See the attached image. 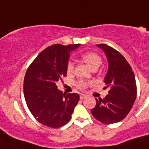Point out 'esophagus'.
I'll return each instance as SVG.
<instances>
[{"instance_id": "34e87169", "label": "esophagus", "mask_w": 149, "mask_h": 149, "mask_svg": "<svg viewBox=\"0 0 149 149\" xmlns=\"http://www.w3.org/2000/svg\"><path fill=\"white\" fill-rule=\"evenodd\" d=\"M86 97H87V95L85 94H81L80 95V98L81 99H84V98H86Z\"/></svg>"}]
</instances>
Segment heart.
<instances>
[{
    "mask_svg": "<svg viewBox=\"0 0 149 149\" xmlns=\"http://www.w3.org/2000/svg\"><path fill=\"white\" fill-rule=\"evenodd\" d=\"M81 58L84 60V61L91 68H98L101 64V59L97 54L94 52H86L81 55ZM74 71V63L73 62L69 60L67 63L66 65V72L68 74H71ZM89 81H84V80H79L76 82L75 86L79 89L84 90L86 89L87 87L88 84H89Z\"/></svg>",
    "mask_w": 149,
    "mask_h": 149,
    "instance_id": "heart-1",
    "label": "heart"
}]
</instances>
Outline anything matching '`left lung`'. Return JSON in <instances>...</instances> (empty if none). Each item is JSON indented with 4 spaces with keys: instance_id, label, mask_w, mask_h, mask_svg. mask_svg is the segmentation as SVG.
Instances as JSON below:
<instances>
[{
    "instance_id": "obj_1",
    "label": "left lung",
    "mask_w": 149,
    "mask_h": 149,
    "mask_svg": "<svg viewBox=\"0 0 149 149\" xmlns=\"http://www.w3.org/2000/svg\"><path fill=\"white\" fill-rule=\"evenodd\" d=\"M97 46L104 51L108 60L104 83L110 90L103 99L95 98L96 105L91 113L102 123H116L127 116L136 100L135 76L130 64L119 51L106 44Z\"/></svg>"
}]
</instances>
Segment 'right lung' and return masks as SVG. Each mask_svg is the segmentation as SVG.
Wrapping results in <instances>:
<instances>
[{
	"label": "right lung",
	"mask_w": 149,
	"mask_h": 149,
	"mask_svg": "<svg viewBox=\"0 0 149 149\" xmlns=\"http://www.w3.org/2000/svg\"><path fill=\"white\" fill-rule=\"evenodd\" d=\"M79 44H56L42 51L32 62L24 80V95L29 110L43 125L57 128L71 119L80 96L65 95L56 83L66 76V65Z\"/></svg>",
	"instance_id": "obj_1"
}]
</instances>
